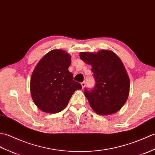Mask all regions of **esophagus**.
Instances as JSON below:
<instances>
[{
    "mask_svg": "<svg viewBox=\"0 0 155 155\" xmlns=\"http://www.w3.org/2000/svg\"><path fill=\"white\" fill-rule=\"evenodd\" d=\"M81 84V86H82V88H84L85 86V82H82V83Z\"/></svg>",
    "mask_w": 155,
    "mask_h": 155,
    "instance_id": "obj_1",
    "label": "esophagus"
}]
</instances>
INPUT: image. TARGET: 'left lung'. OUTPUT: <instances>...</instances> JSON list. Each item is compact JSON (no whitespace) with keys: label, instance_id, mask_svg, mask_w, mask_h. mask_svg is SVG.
I'll use <instances>...</instances> for the list:
<instances>
[{"label":"left lung","instance_id":"1","mask_svg":"<svg viewBox=\"0 0 155 155\" xmlns=\"http://www.w3.org/2000/svg\"><path fill=\"white\" fill-rule=\"evenodd\" d=\"M80 56L91 66L95 81L94 89L84 90L91 107L101 115L119 111L127 100L130 87L129 78L120 58L113 51L106 50L97 53L84 51Z\"/></svg>","mask_w":155,"mask_h":155}]
</instances>
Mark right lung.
<instances>
[{
  "mask_svg": "<svg viewBox=\"0 0 155 155\" xmlns=\"http://www.w3.org/2000/svg\"><path fill=\"white\" fill-rule=\"evenodd\" d=\"M71 56L66 51L53 50L47 53L34 69L30 80V92L41 111L56 113L62 111L75 91L81 85L69 71Z\"/></svg>",
  "mask_w": 155,
  "mask_h": 155,
  "instance_id": "obj_1",
  "label": "right lung"
}]
</instances>
